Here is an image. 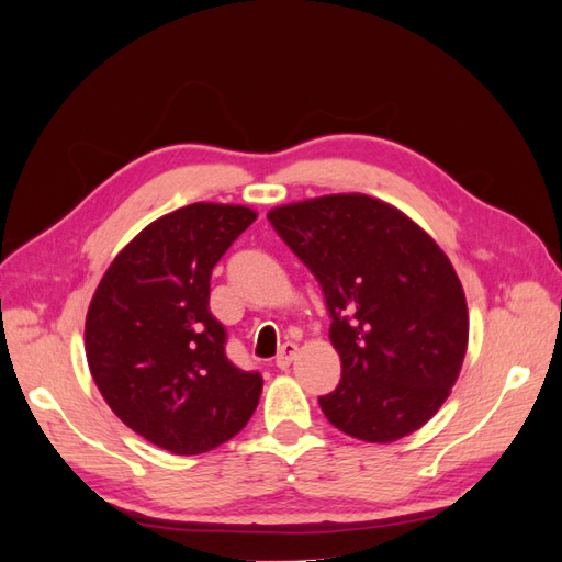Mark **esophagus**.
<instances>
[{"label": "esophagus", "instance_id": "1", "mask_svg": "<svg viewBox=\"0 0 562 562\" xmlns=\"http://www.w3.org/2000/svg\"><path fill=\"white\" fill-rule=\"evenodd\" d=\"M295 356H297V345L285 342V345L281 347L279 356H277V368H279V370H288V368H291V363L295 361Z\"/></svg>", "mask_w": 562, "mask_h": 562}]
</instances>
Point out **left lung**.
<instances>
[{
  "mask_svg": "<svg viewBox=\"0 0 562 562\" xmlns=\"http://www.w3.org/2000/svg\"><path fill=\"white\" fill-rule=\"evenodd\" d=\"M318 279L342 380L321 411L366 443L422 429L450 396L469 345L464 288L448 255L391 203L326 194L267 213Z\"/></svg>",
  "mask_w": 562,
  "mask_h": 562,
  "instance_id": "1",
  "label": "left lung"
}]
</instances>
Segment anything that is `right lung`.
Segmentation results:
<instances>
[{
	"label": "right lung",
	"instance_id": "obj_1",
	"mask_svg": "<svg viewBox=\"0 0 562 562\" xmlns=\"http://www.w3.org/2000/svg\"><path fill=\"white\" fill-rule=\"evenodd\" d=\"M258 217L196 201L161 215L116 252L87 312L91 378L128 429L173 454H199L239 434L262 378L225 356L211 310V271Z\"/></svg>",
	"mask_w": 562,
	"mask_h": 562
}]
</instances>
